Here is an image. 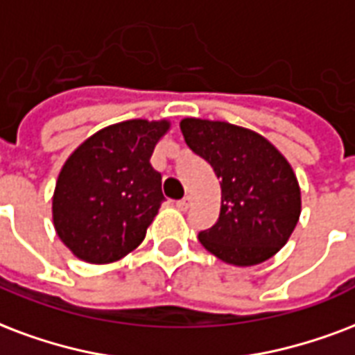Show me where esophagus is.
Masks as SVG:
<instances>
[{
	"label": "esophagus",
	"mask_w": 355,
	"mask_h": 355,
	"mask_svg": "<svg viewBox=\"0 0 355 355\" xmlns=\"http://www.w3.org/2000/svg\"><path fill=\"white\" fill-rule=\"evenodd\" d=\"M189 207H191V197H189V196H186L184 199L177 201V208H178V210H182V212H186Z\"/></svg>",
	"instance_id": "esophagus-1"
}]
</instances>
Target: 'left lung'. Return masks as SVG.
<instances>
[{
  "mask_svg": "<svg viewBox=\"0 0 355 355\" xmlns=\"http://www.w3.org/2000/svg\"><path fill=\"white\" fill-rule=\"evenodd\" d=\"M180 130L221 186L220 218L199 232V242L232 266L272 259L288 242L302 212L291 164L266 137L225 121L186 117Z\"/></svg>",
  "mask_w": 355,
  "mask_h": 355,
  "instance_id": "obj_1",
  "label": "left lung"
}]
</instances>
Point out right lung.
<instances>
[{
	"instance_id": "right-lung-1",
	"label": "right lung",
	"mask_w": 355,
	"mask_h": 355,
	"mask_svg": "<svg viewBox=\"0 0 355 355\" xmlns=\"http://www.w3.org/2000/svg\"><path fill=\"white\" fill-rule=\"evenodd\" d=\"M167 119H132L87 137L59 171L51 199L53 227L78 259L110 264L145 240L164 193L150 166Z\"/></svg>"
}]
</instances>
